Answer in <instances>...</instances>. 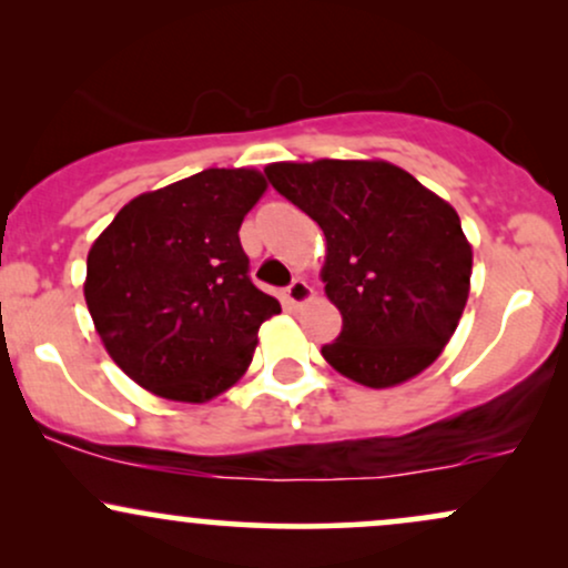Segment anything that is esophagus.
<instances>
[{"instance_id":"obj_1","label":"esophagus","mask_w":568,"mask_h":568,"mask_svg":"<svg viewBox=\"0 0 568 568\" xmlns=\"http://www.w3.org/2000/svg\"><path fill=\"white\" fill-rule=\"evenodd\" d=\"M312 296H315V291H312V285L306 283L304 277L293 280L288 288H285V302L293 306H302L306 302H312Z\"/></svg>"}]
</instances>
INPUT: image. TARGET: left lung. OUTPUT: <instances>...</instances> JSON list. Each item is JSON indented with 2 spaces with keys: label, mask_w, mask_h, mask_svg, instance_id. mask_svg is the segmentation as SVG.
<instances>
[{
  "label": "left lung",
  "mask_w": 568,
  "mask_h": 568,
  "mask_svg": "<svg viewBox=\"0 0 568 568\" xmlns=\"http://www.w3.org/2000/svg\"><path fill=\"white\" fill-rule=\"evenodd\" d=\"M264 173L325 234L321 280L342 312L328 366L371 389L433 366L470 296L473 245L454 207L387 160L272 162Z\"/></svg>",
  "instance_id": "1"
}]
</instances>
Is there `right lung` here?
<instances>
[{
    "label": "right lung",
    "mask_w": 568,
    "mask_h": 568,
    "mask_svg": "<svg viewBox=\"0 0 568 568\" xmlns=\"http://www.w3.org/2000/svg\"><path fill=\"white\" fill-rule=\"evenodd\" d=\"M256 168H207L133 197L90 245L84 302L139 387L207 403L240 382L280 302L247 277L240 224L264 197Z\"/></svg>",
    "instance_id": "right-lung-1"
}]
</instances>
